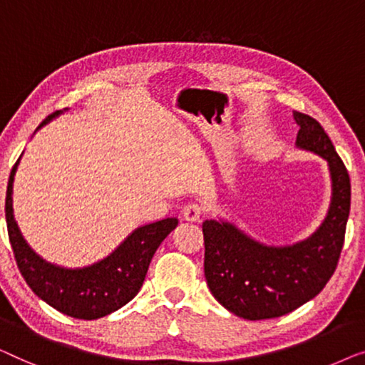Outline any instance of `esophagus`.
Masks as SVG:
<instances>
[{
    "instance_id": "obj_1",
    "label": "esophagus",
    "mask_w": 365,
    "mask_h": 365,
    "mask_svg": "<svg viewBox=\"0 0 365 365\" xmlns=\"http://www.w3.org/2000/svg\"><path fill=\"white\" fill-rule=\"evenodd\" d=\"M203 215V207L200 203H188L187 207L183 208V218L188 220V222H198Z\"/></svg>"
}]
</instances>
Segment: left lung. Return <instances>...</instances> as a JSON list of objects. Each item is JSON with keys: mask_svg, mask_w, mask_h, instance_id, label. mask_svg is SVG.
<instances>
[{"mask_svg": "<svg viewBox=\"0 0 365 365\" xmlns=\"http://www.w3.org/2000/svg\"><path fill=\"white\" fill-rule=\"evenodd\" d=\"M296 147L317 153L329 165L332 197L324 222L309 238L291 246H268L235 225L203 222L205 278L230 312L248 321L273 319L311 301L334 274L351 210V180L331 138L312 117L292 112Z\"/></svg>", "mask_w": 365, "mask_h": 365, "instance_id": "left-lung-1", "label": "left lung"}]
</instances>
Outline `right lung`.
I'll use <instances>...</instances> for the list:
<instances>
[{
    "instance_id": "obj_1",
    "label": "right lung",
    "mask_w": 365,
    "mask_h": 365,
    "mask_svg": "<svg viewBox=\"0 0 365 365\" xmlns=\"http://www.w3.org/2000/svg\"><path fill=\"white\" fill-rule=\"evenodd\" d=\"M63 110L46 117L38 129ZM19 160L14 163L6 190V223L14 259L34 294L51 307L76 319L92 321L120 309L135 297L145 279L148 264L163 240L178 225L177 218L143 225L127 236L107 258L86 268L51 264L29 248L13 213V183Z\"/></svg>"
}]
</instances>
